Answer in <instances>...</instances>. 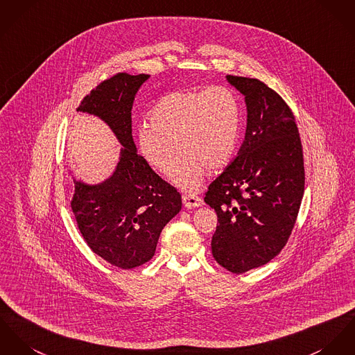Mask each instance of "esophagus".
<instances>
[{
    "mask_svg": "<svg viewBox=\"0 0 355 355\" xmlns=\"http://www.w3.org/2000/svg\"><path fill=\"white\" fill-rule=\"evenodd\" d=\"M182 201H184L185 208H188V209L198 208V207H202V205H204L202 198L198 197V196H196V194H184V196H182Z\"/></svg>",
    "mask_w": 355,
    "mask_h": 355,
    "instance_id": "1",
    "label": "esophagus"
}]
</instances>
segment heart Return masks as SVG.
<instances>
[{
	"mask_svg": "<svg viewBox=\"0 0 355 355\" xmlns=\"http://www.w3.org/2000/svg\"><path fill=\"white\" fill-rule=\"evenodd\" d=\"M150 121L137 130L141 157L154 170L168 175L180 150L182 159L173 181L191 191L201 184L207 168H223L234 158L241 108L234 92L225 86L173 92L155 104Z\"/></svg>",
	"mask_w": 355,
	"mask_h": 355,
	"instance_id": "heart-1",
	"label": "heart"
}]
</instances>
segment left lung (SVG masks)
I'll return each mask as SVG.
<instances>
[{"label":"left lung","mask_w":355,"mask_h":355,"mask_svg":"<svg viewBox=\"0 0 355 355\" xmlns=\"http://www.w3.org/2000/svg\"><path fill=\"white\" fill-rule=\"evenodd\" d=\"M225 78L245 96V141L204 201L218 215L214 258L228 272L242 274L268 263L286 245L305 174L299 130L286 103L255 78Z\"/></svg>","instance_id":"1"}]
</instances>
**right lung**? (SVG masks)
<instances>
[{
    "label": "right lung",
    "instance_id": "obj_1",
    "mask_svg": "<svg viewBox=\"0 0 355 355\" xmlns=\"http://www.w3.org/2000/svg\"><path fill=\"white\" fill-rule=\"evenodd\" d=\"M147 74L119 73L82 100L78 112L103 120L121 144L119 162L108 178L87 184L73 175L71 209L85 242L120 269L150 261L164 225L182 207L181 194L137 154L131 110Z\"/></svg>",
    "mask_w": 355,
    "mask_h": 355
}]
</instances>
